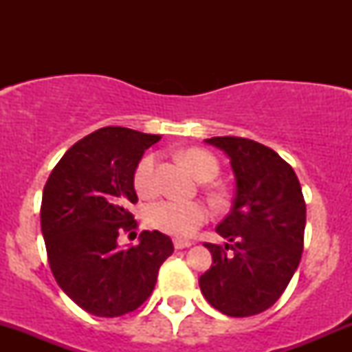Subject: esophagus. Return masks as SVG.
Here are the masks:
<instances>
[{"label": "esophagus", "instance_id": "esophagus-1", "mask_svg": "<svg viewBox=\"0 0 352 352\" xmlns=\"http://www.w3.org/2000/svg\"><path fill=\"white\" fill-rule=\"evenodd\" d=\"M173 245H175L177 250H182V248H189L192 243L186 242V240H179V239H177V240H173Z\"/></svg>", "mask_w": 352, "mask_h": 352}]
</instances>
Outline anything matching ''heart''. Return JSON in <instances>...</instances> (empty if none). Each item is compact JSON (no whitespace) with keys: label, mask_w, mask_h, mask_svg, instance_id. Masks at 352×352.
<instances>
[{"label":"heart","mask_w":352,"mask_h":352,"mask_svg":"<svg viewBox=\"0 0 352 352\" xmlns=\"http://www.w3.org/2000/svg\"><path fill=\"white\" fill-rule=\"evenodd\" d=\"M182 160L190 166L201 180L214 179L218 173V162L201 150H187ZM134 189L143 197L153 196L158 189L156 182V155H144L134 170ZM209 218V209L201 202L162 199L151 202L146 208V221L162 232L179 239H187Z\"/></svg>","instance_id":"obj_1"}]
</instances>
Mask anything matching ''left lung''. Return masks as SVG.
Masks as SVG:
<instances>
[{"label": "left lung", "instance_id": "8db88e82", "mask_svg": "<svg viewBox=\"0 0 352 352\" xmlns=\"http://www.w3.org/2000/svg\"><path fill=\"white\" fill-rule=\"evenodd\" d=\"M206 143L230 158L235 197L216 228L228 243H204L212 265L199 286L221 314L252 317L279 300L300 264L307 221L303 192L289 163L271 148L235 136Z\"/></svg>", "mask_w": 352, "mask_h": 352}]
</instances>
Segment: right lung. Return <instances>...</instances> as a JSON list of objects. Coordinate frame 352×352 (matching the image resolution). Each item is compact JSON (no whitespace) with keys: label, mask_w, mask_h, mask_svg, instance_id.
Returning a JSON list of instances; mask_svg holds the SVG:
<instances>
[{"label":"right lung","mask_w":352,"mask_h":352,"mask_svg":"<svg viewBox=\"0 0 352 352\" xmlns=\"http://www.w3.org/2000/svg\"><path fill=\"white\" fill-rule=\"evenodd\" d=\"M162 136L109 126L74 143L45 182L42 235L56 281L85 311L120 317L153 293L160 265L173 252L170 236L141 232L140 245L119 248L117 236L138 226L134 170Z\"/></svg>","instance_id":"1"}]
</instances>
